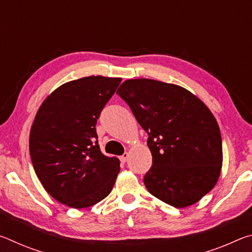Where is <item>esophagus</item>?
I'll list each match as a JSON object with an SVG mask.
<instances>
[{"label": "esophagus", "instance_id": "34e87169", "mask_svg": "<svg viewBox=\"0 0 252 252\" xmlns=\"http://www.w3.org/2000/svg\"><path fill=\"white\" fill-rule=\"evenodd\" d=\"M127 158H129V153L125 152V153H123V155L120 157V160H121V162H123V163H126V162L127 161Z\"/></svg>", "mask_w": 252, "mask_h": 252}]
</instances>
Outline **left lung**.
<instances>
[{"label":"left lung","instance_id":"1","mask_svg":"<svg viewBox=\"0 0 252 252\" xmlns=\"http://www.w3.org/2000/svg\"><path fill=\"white\" fill-rule=\"evenodd\" d=\"M117 94L147 132L152 167L149 192L174 208L199 201L218 181L222 140L217 120L197 96L176 84L126 80Z\"/></svg>","mask_w":252,"mask_h":252}]
</instances>
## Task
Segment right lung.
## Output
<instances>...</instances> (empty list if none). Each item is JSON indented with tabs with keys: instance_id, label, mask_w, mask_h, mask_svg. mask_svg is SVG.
Wrapping results in <instances>:
<instances>
[{
	"instance_id": "1",
	"label": "right lung",
	"mask_w": 252,
	"mask_h": 252,
	"mask_svg": "<svg viewBox=\"0 0 252 252\" xmlns=\"http://www.w3.org/2000/svg\"><path fill=\"white\" fill-rule=\"evenodd\" d=\"M120 78L87 76L61 85L37 111L30 156L44 189L66 206L91 207L108 195L120 161L101 152L96 121Z\"/></svg>"
}]
</instances>
